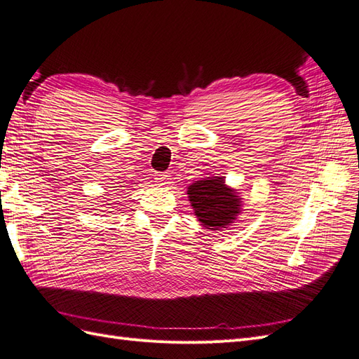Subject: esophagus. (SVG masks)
<instances>
[{"label":"esophagus","mask_w":359,"mask_h":359,"mask_svg":"<svg viewBox=\"0 0 359 359\" xmlns=\"http://www.w3.org/2000/svg\"><path fill=\"white\" fill-rule=\"evenodd\" d=\"M170 175H168V173H157L156 175V182L158 184V186H166V184H169V178Z\"/></svg>","instance_id":"esophagus-1"}]
</instances>
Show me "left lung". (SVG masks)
Here are the masks:
<instances>
[{"mask_svg": "<svg viewBox=\"0 0 359 359\" xmlns=\"http://www.w3.org/2000/svg\"><path fill=\"white\" fill-rule=\"evenodd\" d=\"M187 194L194 214L206 229L219 231L229 226L241 211V198L235 189L226 186L223 177L194 181Z\"/></svg>", "mask_w": 359, "mask_h": 359, "instance_id": "1", "label": "left lung"}]
</instances>
